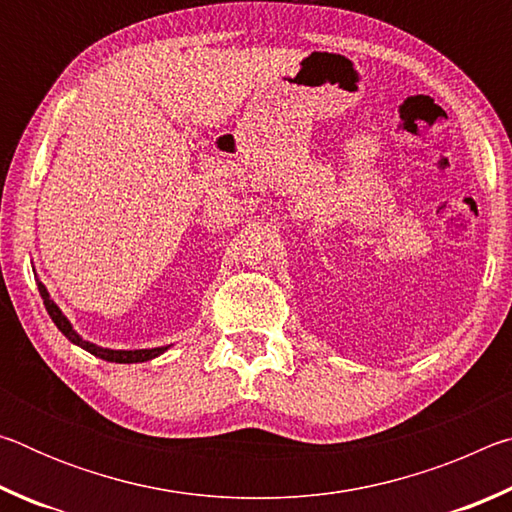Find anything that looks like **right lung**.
<instances>
[{
  "label": "right lung",
  "mask_w": 512,
  "mask_h": 512,
  "mask_svg": "<svg viewBox=\"0 0 512 512\" xmlns=\"http://www.w3.org/2000/svg\"><path fill=\"white\" fill-rule=\"evenodd\" d=\"M36 282H38L40 298H42V302H45L47 314L51 320H54V325L65 334V339H69L74 345H79V348H83L85 352L94 354V357L110 361V363H144V361L160 357V354H164L171 348V345H162V348H144V350H112V348H101V345L92 343V341H85L83 336L72 327V323H69V318L63 314V311H60L56 302L51 300L45 284H42L40 280H36Z\"/></svg>",
  "instance_id": "right-lung-1"
}]
</instances>
